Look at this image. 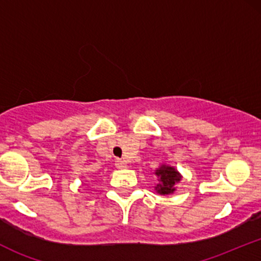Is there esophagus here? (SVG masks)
<instances>
[{"instance_id":"1","label":"esophagus","mask_w":261,"mask_h":261,"mask_svg":"<svg viewBox=\"0 0 261 261\" xmlns=\"http://www.w3.org/2000/svg\"><path fill=\"white\" fill-rule=\"evenodd\" d=\"M115 167L118 169H122V168H125V167H126V163H125V161L118 160V161H115Z\"/></svg>"}]
</instances>
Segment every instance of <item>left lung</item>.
Segmentation results:
<instances>
[{
    "label": "left lung",
    "mask_w": 261,
    "mask_h": 261,
    "mask_svg": "<svg viewBox=\"0 0 261 261\" xmlns=\"http://www.w3.org/2000/svg\"><path fill=\"white\" fill-rule=\"evenodd\" d=\"M155 175L158 176V182L155 185V191L161 195H169L175 191V184L180 181L181 175L174 167L162 166L155 170Z\"/></svg>",
    "instance_id": "obj_1"
}]
</instances>
